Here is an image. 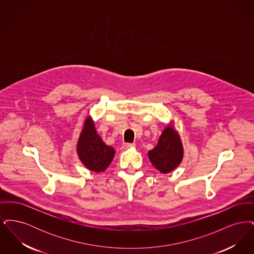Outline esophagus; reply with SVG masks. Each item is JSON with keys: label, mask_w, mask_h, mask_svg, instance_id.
<instances>
[{"label": "esophagus", "mask_w": 254, "mask_h": 254, "mask_svg": "<svg viewBox=\"0 0 254 254\" xmlns=\"http://www.w3.org/2000/svg\"><path fill=\"white\" fill-rule=\"evenodd\" d=\"M134 144H132V143H124L123 144V147L125 148V149H127V148H129V147H132V146H134Z\"/></svg>", "instance_id": "esophagus-1"}]
</instances>
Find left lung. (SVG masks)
<instances>
[{
	"mask_svg": "<svg viewBox=\"0 0 254 254\" xmlns=\"http://www.w3.org/2000/svg\"><path fill=\"white\" fill-rule=\"evenodd\" d=\"M151 164L162 173H169L181 163L183 146L181 139L174 129L167 127L160 137L158 145L150 151Z\"/></svg>",
	"mask_w": 254,
	"mask_h": 254,
	"instance_id": "obj_1",
	"label": "left lung"
}]
</instances>
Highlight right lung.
Listing matches in <instances>:
<instances>
[{
    "label": "right lung",
    "instance_id": "right-lung-1",
    "mask_svg": "<svg viewBox=\"0 0 254 254\" xmlns=\"http://www.w3.org/2000/svg\"><path fill=\"white\" fill-rule=\"evenodd\" d=\"M80 160L89 170L94 172L104 171L114 157L115 150L107 145L97 134L94 124L88 118L77 145Z\"/></svg>",
    "mask_w": 254,
    "mask_h": 254
}]
</instances>
